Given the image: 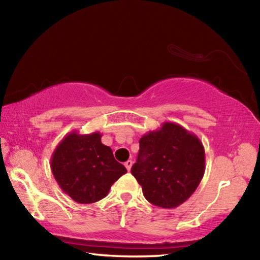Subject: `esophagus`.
Returning <instances> with one entry per match:
<instances>
[{
  "instance_id": "esophagus-1",
  "label": "esophagus",
  "mask_w": 260,
  "mask_h": 260,
  "mask_svg": "<svg viewBox=\"0 0 260 260\" xmlns=\"http://www.w3.org/2000/svg\"><path fill=\"white\" fill-rule=\"evenodd\" d=\"M132 165H133V161H132V160H127V161L125 162V167L127 169V171H131Z\"/></svg>"
}]
</instances>
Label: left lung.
Masks as SVG:
<instances>
[{"instance_id":"left-lung-1","label":"left lung","mask_w":260,"mask_h":260,"mask_svg":"<svg viewBox=\"0 0 260 260\" xmlns=\"http://www.w3.org/2000/svg\"><path fill=\"white\" fill-rule=\"evenodd\" d=\"M205 172V151L195 134L175 122L140 139L132 174L148 202L162 209L181 205L199 187Z\"/></svg>"}]
</instances>
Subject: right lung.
I'll return each mask as SVG.
<instances>
[{
    "label": "right lung",
    "mask_w": 260,
    "mask_h": 260,
    "mask_svg": "<svg viewBox=\"0 0 260 260\" xmlns=\"http://www.w3.org/2000/svg\"><path fill=\"white\" fill-rule=\"evenodd\" d=\"M101 138L99 132L81 135L73 131L52 152L50 167L54 178L77 203L90 204L104 199L112 184L127 172Z\"/></svg>",
    "instance_id": "1"
}]
</instances>
